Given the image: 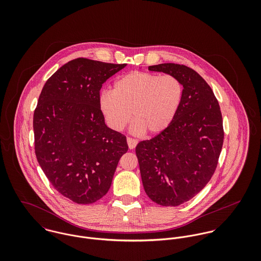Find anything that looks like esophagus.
I'll return each mask as SVG.
<instances>
[{
    "instance_id": "esophagus-1",
    "label": "esophagus",
    "mask_w": 261,
    "mask_h": 261,
    "mask_svg": "<svg viewBox=\"0 0 261 261\" xmlns=\"http://www.w3.org/2000/svg\"><path fill=\"white\" fill-rule=\"evenodd\" d=\"M127 141V145H128V148L130 149H135L136 146L138 145V141L136 139H132V138H127L126 139Z\"/></svg>"
}]
</instances>
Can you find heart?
I'll list each match as a JSON object with an SVG mask.
<instances>
[{"label":"heart","mask_w":261,"mask_h":261,"mask_svg":"<svg viewBox=\"0 0 261 261\" xmlns=\"http://www.w3.org/2000/svg\"><path fill=\"white\" fill-rule=\"evenodd\" d=\"M183 93L182 82L174 75L136 71L115 80L112 91L101 92L99 109L114 130H122L133 112L135 133L158 135L173 121Z\"/></svg>","instance_id":"heart-1"}]
</instances>
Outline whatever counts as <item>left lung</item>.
Returning a JSON list of instances; mask_svg holds the SVG:
<instances>
[{"label": "left lung", "instance_id": "1", "mask_svg": "<svg viewBox=\"0 0 261 261\" xmlns=\"http://www.w3.org/2000/svg\"><path fill=\"white\" fill-rule=\"evenodd\" d=\"M150 71L176 76L181 106L171 124L136 148L143 185L154 203L174 207L196 196L212 178L222 149L223 120L211 87L185 65L163 63Z\"/></svg>", "mask_w": 261, "mask_h": 261}]
</instances>
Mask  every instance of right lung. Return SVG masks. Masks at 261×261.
I'll list each match as a JSON object with an SVG mask.
<instances>
[{
    "instance_id": "add662e5",
    "label": "right lung",
    "mask_w": 261,
    "mask_h": 261,
    "mask_svg": "<svg viewBox=\"0 0 261 261\" xmlns=\"http://www.w3.org/2000/svg\"><path fill=\"white\" fill-rule=\"evenodd\" d=\"M126 64L77 58L45 83L33 117L35 153L44 174L61 195L91 204L110 190L126 138L105 122L102 84Z\"/></svg>"
}]
</instances>
